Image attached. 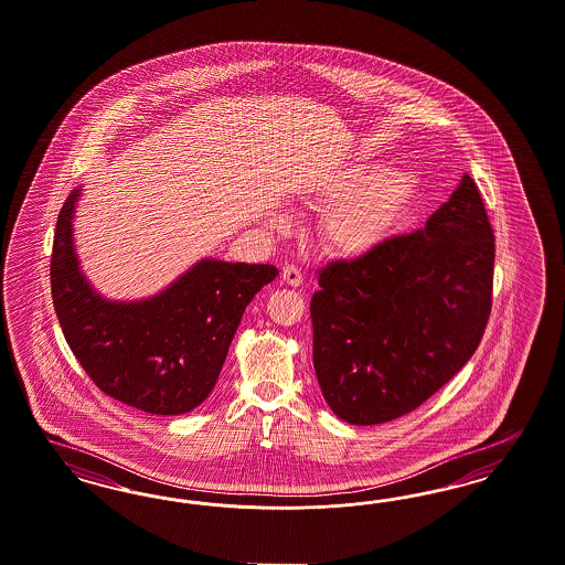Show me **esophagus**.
<instances>
[{
  "label": "esophagus",
  "mask_w": 565,
  "mask_h": 565,
  "mask_svg": "<svg viewBox=\"0 0 565 565\" xmlns=\"http://www.w3.org/2000/svg\"><path fill=\"white\" fill-rule=\"evenodd\" d=\"M280 276H282V280H285L287 285H291V287H301V285H303V274L299 273V268L292 266V264H285Z\"/></svg>",
  "instance_id": "1"
}]
</instances>
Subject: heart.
I'll use <instances>...</instances> for the list:
<instances>
[{"label": "heart", "instance_id": "heart-1", "mask_svg": "<svg viewBox=\"0 0 565 565\" xmlns=\"http://www.w3.org/2000/svg\"><path fill=\"white\" fill-rule=\"evenodd\" d=\"M376 161H350L324 171L299 192L301 203L327 205L318 222L324 252L358 262L379 252L417 203L418 180L411 169ZM274 224L280 222L273 215Z\"/></svg>", "mask_w": 565, "mask_h": 565}]
</instances>
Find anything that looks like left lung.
I'll list each match as a JSON object with an SVG mask.
<instances>
[{"label": "left lung", "mask_w": 565, "mask_h": 565, "mask_svg": "<svg viewBox=\"0 0 565 565\" xmlns=\"http://www.w3.org/2000/svg\"><path fill=\"white\" fill-rule=\"evenodd\" d=\"M494 234L471 175L423 228L320 273L313 371L337 417L379 425L413 413L480 345L492 306Z\"/></svg>", "instance_id": "8db88e82"}]
</instances>
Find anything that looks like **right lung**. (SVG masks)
Here are the masks:
<instances>
[{
    "mask_svg": "<svg viewBox=\"0 0 565 565\" xmlns=\"http://www.w3.org/2000/svg\"><path fill=\"white\" fill-rule=\"evenodd\" d=\"M84 186L64 201L52 252V299L64 339L89 379L110 397L173 417L203 404L224 366L270 264L203 257L145 299H108L85 276L73 222Z\"/></svg>",
    "mask_w": 565,
    "mask_h": 565,
    "instance_id": "add662e5",
    "label": "right lung"
}]
</instances>
